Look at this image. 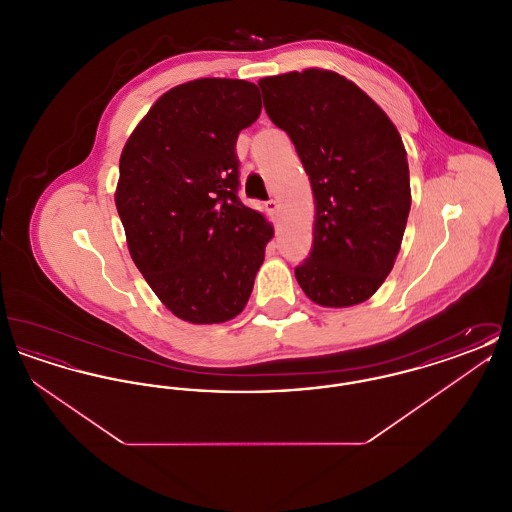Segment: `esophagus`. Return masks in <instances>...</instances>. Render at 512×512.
<instances>
[{
  "mask_svg": "<svg viewBox=\"0 0 512 512\" xmlns=\"http://www.w3.org/2000/svg\"><path fill=\"white\" fill-rule=\"evenodd\" d=\"M278 209H280V203L276 199H270L267 203L268 213H278Z\"/></svg>",
  "mask_w": 512,
  "mask_h": 512,
  "instance_id": "obj_1",
  "label": "esophagus"
}]
</instances>
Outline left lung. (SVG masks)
Here are the masks:
<instances>
[{"instance_id":"left-lung-1","label":"left lung","mask_w":512,"mask_h":512,"mask_svg":"<svg viewBox=\"0 0 512 512\" xmlns=\"http://www.w3.org/2000/svg\"><path fill=\"white\" fill-rule=\"evenodd\" d=\"M259 88L315 197L313 251L295 278L317 305H359L384 284L403 242L411 211L403 140L390 117L334 71L267 76Z\"/></svg>"}]
</instances>
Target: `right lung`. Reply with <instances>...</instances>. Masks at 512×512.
<instances>
[{
    "label": "right lung",
    "mask_w": 512,
    "mask_h": 512,
    "mask_svg": "<svg viewBox=\"0 0 512 512\" xmlns=\"http://www.w3.org/2000/svg\"><path fill=\"white\" fill-rule=\"evenodd\" d=\"M261 115L253 82L199 78L157 99L122 147L115 205L134 265L174 317H238L272 226L238 197V134Z\"/></svg>",
    "instance_id": "1"
}]
</instances>
